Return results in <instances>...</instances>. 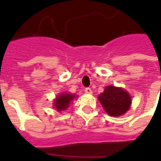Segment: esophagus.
I'll return each mask as SVG.
<instances>
[{"mask_svg":"<svg viewBox=\"0 0 161 161\" xmlns=\"http://www.w3.org/2000/svg\"><path fill=\"white\" fill-rule=\"evenodd\" d=\"M84 91H85L86 93H88V94H91V93H93V92H92V89H91L90 88H86Z\"/></svg>","mask_w":161,"mask_h":161,"instance_id":"obj_1","label":"esophagus"}]
</instances>
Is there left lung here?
Returning <instances> with one entry per match:
<instances>
[{
  "instance_id": "1",
  "label": "left lung",
  "mask_w": 161,
  "mask_h": 161,
  "mask_svg": "<svg viewBox=\"0 0 161 161\" xmlns=\"http://www.w3.org/2000/svg\"><path fill=\"white\" fill-rule=\"evenodd\" d=\"M98 100L108 114L114 117L125 114L131 105L130 93L113 85L105 87L103 93L98 96Z\"/></svg>"
}]
</instances>
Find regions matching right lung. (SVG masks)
<instances>
[{
  "label": "right lung",
  "instance_id": "right-lung-1",
  "mask_svg": "<svg viewBox=\"0 0 161 161\" xmlns=\"http://www.w3.org/2000/svg\"><path fill=\"white\" fill-rule=\"evenodd\" d=\"M74 98H75L74 94H71V93H61V94L58 95V97L54 100V107L58 111L67 109Z\"/></svg>",
  "mask_w": 161,
  "mask_h": 161
}]
</instances>
